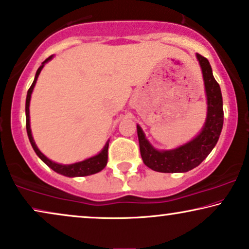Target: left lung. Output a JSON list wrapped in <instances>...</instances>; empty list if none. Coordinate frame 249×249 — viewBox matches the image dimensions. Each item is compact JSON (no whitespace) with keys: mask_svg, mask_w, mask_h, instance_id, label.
<instances>
[{"mask_svg":"<svg viewBox=\"0 0 249 249\" xmlns=\"http://www.w3.org/2000/svg\"><path fill=\"white\" fill-rule=\"evenodd\" d=\"M203 76L207 96V118L199 133L193 140L170 150H158L146 140L145 134L137 124L140 151L143 162L149 168L161 173H183L198 166L213 151L223 129V98L211 66L205 57L196 54Z\"/></svg>","mask_w":249,"mask_h":249,"instance_id":"obj_1","label":"left lung"}]
</instances>
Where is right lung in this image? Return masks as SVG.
Listing matches in <instances>:
<instances>
[{
  "label": "right lung",
  "instance_id": "right-lung-1",
  "mask_svg": "<svg viewBox=\"0 0 249 249\" xmlns=\"http://www.w3.org/2000/svg\"><path fill=\"white\" fill-rule=\"evenodd\" d=\"M53 59V55H51L48 59H46L44 62L41 63V66L39 67L38 70H36V76H35V81H33L32 85L27 91V96H26V103H25V115H26V131H27V136H29L30 143L32 145L33 150L36 153V156L41 159L42 161L47 165L48 167H51L52 170L56 172V173L62 174L64 177H69V178H75V177H87V176H91V174H96L98 172H100L101 170H104L107 164V158H108V144H109V140L107 141L105 146H104L103 150L99 153H97L96 156L93 157H90L88 159H84V160L78 161V162H73V164H59V162H55L53 160H51L50 158H47L46 156L42 153L36 146V144L33 140L32 136V131H31V124H30V100H31V94H32L33 89L36 87V79H38L40 72H41L42 68L45 67V64Z\"/></svg>",
  "mask_w": 249,
  "mask_h": 249
}]
</instances>
